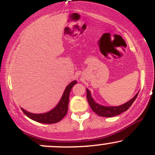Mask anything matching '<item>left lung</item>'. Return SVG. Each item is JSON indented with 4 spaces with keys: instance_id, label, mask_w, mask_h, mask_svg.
<instances>
[{
    "instance_id": "obj_1",
    "label": "left lung",
    "mask_w": 155,
    "mask_h": 155,
    "mask_svg": "<svg viewBox=\"0 0 155 155\" xmlns=\"http://www.w3.org/2000/svg\"><path fill=\"white\" fill-rule=\"evenodd\" d=\"M87 90V99L90 104V106L91 107L92 110L95 113L97 114L98 116L104 117H111L117 116V115L120 114L122 112L126 111L128 108L130 107L131 105L134 102L135 100L136 99L137 96L138 95V92L136 94L134 97H133L131 100L127 101L125 104L121 105V106H102V105L98 104L96 103L94 99L92 98L91 96V93L88 89Z\"/></svg>"
}]
</instances>
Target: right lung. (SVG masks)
<instances>
[{
  "mask_svg": "<svg viewBox=\"0 0 155 155\" xmlns=\"http://www.w3.org/2000/svg\"><path fill=\"white\" fill-rule=\"evenodd\" d=\"M76 83H77L76 81H73L68 85L64 90L59 103L54 108H52L49 111L43 114H33L27 111L22 108H21V109L27 117L35 122H40V123L53 124L60 122L66 115L69 102V94H70L71 90L74 85H75Z\"/></svg>",
  "mask_w": 155,
  "mask_h": 155,
  "instance_id": "obj_1",
  "label": "right lung"
}]
</instances>
